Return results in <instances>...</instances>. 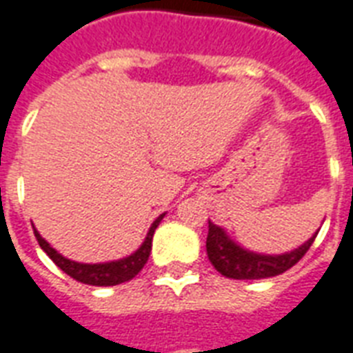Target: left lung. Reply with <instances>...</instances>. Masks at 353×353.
I'll list each match as a JSON object with an SVG mask.
<instances>
[{
	"label": "left lung",
	"instance_id": "1",
	"mask_svg": "<svg viewBox=\"0 0 353 353\" xmlns=\"http://www.w3.org/2000/svg\"><path fill=\"white\" fill-rule=\"evenodd\" d=\"M319 233H314L303 246L294 252L283 255H259L254 252H246L235 242L230 241L224 231L219 225L209 222V233H207V255L212 266L222 276L231 279H263L279 276L307 254L311 244L314 242Z\"/></svg>",
	"mask_w": 353,
	"mask_h": 353
}]
</instances>
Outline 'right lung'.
<instances>
[{"instance_id": "right-lung-1", "label": "right lung", "mask_w": 353, "mask_h": 353, "mask_svg": "<svg viewBox=\"0 0 353 353\" xmlns=\"http://www.w3.org/2000/svg\"><path fill=\"white\" fill-rule=\"evenodd\" d=\"M165 214H161L155 222L152 224L150 231H148V236L144 244L141 248L137 250L133 255H129L125 259L112 261V263H103V265H83V263H75V261H70L66 257H63L61 254H57L55 250L51 248L50 244L40 236V233L34 230V236L39 241L40 248L44 250L46 254L50 255V259L55 263V265L63 270L64 274H68L70 278H74L75 281L85 285H94V287H111V285H120L125 283L129 279H133L137 274L141 272L142 266L146 265L148 257H150V252H152V239L153 233H155V228L159 225V222L163 220Z\"/></svg>"}]
</instances>
